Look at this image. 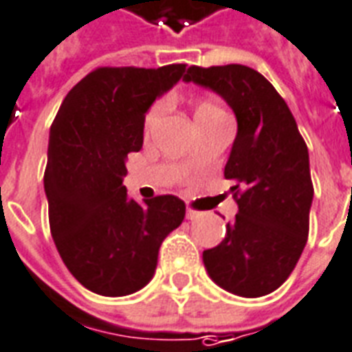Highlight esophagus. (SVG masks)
<instances>
[{"instance_id": "obj_1", "label": "esophagus", "mask_w": 352, "mask_h": 352, "mask_svg": "<svg viewBox=\"0 0 352 352\" xmlns=\"http://www.w3.org/2000/svg\"><path fill=\"white\" fill-rule=\"evenodd\" d=\"M187 219H189V221H195V219H198V217L202 215V213H200V211H197V210H192V208H187Z\"/></svg>"}]
</instances>
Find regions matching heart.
Listing matches in <instances>:
<instances>
[{"label":"heart","instance_id":"1","mask_svg":"<svg viewBox=\"0 0 352 352\" xmlns=\"http://www.w3.org/2000/svg\"><path fill=\"white\" fill-rule=\"evenodd\" d=\"M165 109V102H157V104L152 105V109L148 111L146 116V126L154 122L155 118L163 113ZM226 115L223 111V107L217 104V102H211V100H204L197 105V111H195V118H213V116Z\"/></svg>","mask_w":352,"mask_h":352}]
</instances>
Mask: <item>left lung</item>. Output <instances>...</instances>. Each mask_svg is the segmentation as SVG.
<instances>
[{"label":"left lung","mask_w":352,"mask_h":352,"mask_svg":"<svg viewBox=\"0 0 352 352\" xmlns=\"http://www.w3.org/2000/svg\"><path fill=\"white\" fill-rule=\"evenodd\" d=\"M184 79L224 98L237 120L224 178L237 184L239 211L223 241L204 250L206 271L234 295L263 297L286 282L308 239V148L284 98L254 68L189 66Z\"/></svg>","instance_id":"1"}]
</instances>
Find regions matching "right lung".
<instances>
[{
	"label": "right lung",
	"mask_w": 352,
	"mask_h": 352,
	"mask_svg": "<svg viewBox=\"0 0 352 352\" xmlns=\"http://www.w3.org/2000/svg\"><path fill=\"white\" fill-rule=\"evenodd\" d=\"M187 65L96 68L66 94L50 129L44 191L60 258L81 286L124 297L152 280L163 239L186 217L174 195L137 202L122 186L144 116Z\"/></svg>",
	"instance_id": "obj_1"
}]
</instances>
